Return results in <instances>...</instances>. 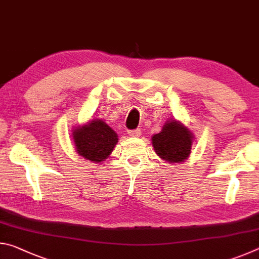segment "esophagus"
I'll return each mask as SVG.
<instances>
[{
	"label": "esophagus",
	"mask_w": 259,
	"mask_h": 259,
	"mask_svg": "<svg viewBox=\"0 0 259 259\" xmlns=\"http://www.w3.org/2000/svg\"><path fill=\"white\" fill-rule=\"evenodd\" d=\"M128 134L129 136H131V137H139L140 134H142V131H140V129H134V130H129Z\"/></svg>",
	"instance_id": "34e87169"
}]
</instances>
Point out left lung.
<instances>
[{"label":"left lung","mask_w":259,"mask_h":259,"mask_svg":"<svg viewBox=\"0 0 259 259\" xmlns=\"http://www.w3.org/2000/svg\"><path fill=\"white\" fill-rule=\"evenodd\" d=\"M193 134L176 120L166 121L159 134L152 137V145L161 159L169 163L184 162L191 154Z\"/></svg>","instance_id":"left-lung-1"}]
</instances>
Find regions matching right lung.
Masks as SVG:
<instances>
[{
    "label": "right lung",
    "instance_id": "1",
    "mask_svg": "<svg viewBox=\"0 0 259 259\" xmlns=\"http://www.w3.org/2000/svg\"><path fill=\"white\" fill-rule=\"evenodd\" d=\"M72 133L78 155L95 163L106 160L117 143V134L103 120L94 119Z\"/></svg>",
    "mask_w": 259,
    "mask_h": 259
}]
</instances>
